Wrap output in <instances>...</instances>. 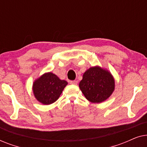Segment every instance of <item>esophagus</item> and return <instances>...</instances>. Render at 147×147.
<instances>
[{"label": "esophagus", "mask_w": 147, "mask_h": 147, "mask_svg": "<svg viewBox=\"0 0 147 147\" xmlns=\"http://www.w3.org/2000/svg\"><path fill=\"white\" fill-rule=\"evenodd\" d=\"M69 83L71 84H74V85H76L78 84V81L76 80H72V81H70Z\"/></svg>", "instance_id": "1"}]
</instances>
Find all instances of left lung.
<instances>
[{"label":"left lung","mask_w":147,"mask_h":147,"mask_svg":"<svg viewBox=\"0 0 147 147\" xmlns=\"http://www.w3.org/2000/svg\"><path fill=\"white\" fill-rule=\"evenodd\" d=\"M79 87L88 100L100 103L112 94L114 80L110 72L96 66L90 67L84 74Z\"/></svg>","instance_id":"8db88e82"}]
</instances>
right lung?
<instances>
[{
	"label": "right lung",
	"instance_id": "add662e5",
	"mask_svg": "<svg viewBox=\"0 0 147 147\" xmlns=\"http://www.w3.org/2000/svg\"><path fill=\"white\" fill-rule=\"evenodd\" d=\"M67 82L61 80L55 74L46 73L35 80L33 91L38 101L48 105L55 102L63 92Z\"/></svg>",
	"mask_w": 147,
	"mask_h": 147
}]
</instances>
